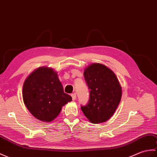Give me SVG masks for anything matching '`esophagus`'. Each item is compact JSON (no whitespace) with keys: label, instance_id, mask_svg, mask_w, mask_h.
Listing matches in <instances>:
<instances>
[{"label":"esophagus","instance_id":"1","mask_svg":"<svg viewBox=\"0 0 157 157\" xmlns=\"http://www.w3.org/2000/svg\"><path fill=\"white\" fill-rule=\"evenodd\" d=\"M71 97H72V100H75L76 99V94L74 93V94H71Z\"/></svg>","mask_w":157,"mask_h":157}]
</instances>
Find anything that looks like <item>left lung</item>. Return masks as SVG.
Here are the masks:
<instances>
[{"mask_svg":"<svg viewBox=\"0 0 157 157\" xmlns=\"http://www.w3.org/2000/svg\"><path fill=\"white\" fill-rule=\"evenodd\" d=\"M90 91V100L81 109L93 124L102 123L110 119L118 106L122 87L114 73L105 65L92 63L83 72Z\"/></svg>","mask_w":157,"mask_h":157,"instance_id":"obj_1","label":"left lung"}]
</instances>
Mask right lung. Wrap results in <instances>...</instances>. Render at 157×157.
Returning a JSON list of instances; mask_svg holds the SVG:
<instances>
[{"label":"right lung","instance_id":"right-lung-1","mask_svg":"<svg viewBox=\"0 0 157 157\" xmlns=\"http://www.w3.org/2000/svg\"><path fill=\"white\" fill-rule=\"evenodd\" d=\"M23 98L32 115L43 122H51L59 114L62 106L72 100L64 93L57 74L52 68L39 67L23 83Z\"/></svg>","mask_w":157,"mask_h":157}]
</instances>
